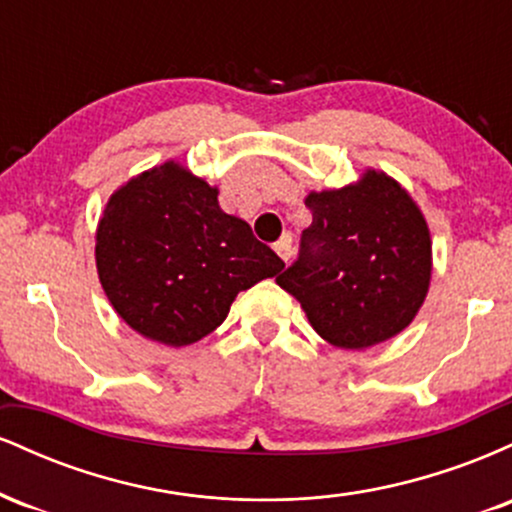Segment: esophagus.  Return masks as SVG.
<instances>
[{
	"mask_svg": "<svg viewBox=\"0 0 512 512\" xmlns=\"http://www.w3.org/2000/svg\"><path fill=\"white\" fill-rule=\"evenodd\" d=\"M274 250H276V255L281 257V260L289 262V260H291V255H293V248H291V233H284V236H281L279 240H276V243H274Z\"/></svg>",
	"mask_w": 512,
	"mask_h": 512,
	"instance_id": "1",
	"label": "esophagus"
}]
</instances>
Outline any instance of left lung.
Returning a JSON list of instances; mask_svg holds the SVG:
<instances>
[{
  "instance_id": "1",
  "label": "left lung",
  "mask_w": 512,
  "mask_h": 512,
  "mask_svg": "<svg viewBox=\"0 0 512 512\" xmlns=\"http://www.w3.org/2000/svg\"><path fill=\"white\" fill-rule=\"evenodd\" d=\"M313 223L276 284L339 349H368L414 320L431 281V236L414 199L378 170L342 190L310 192Z\"/></svg>"
}]
</instances>
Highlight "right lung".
<instances>
[{"label": "right lung", "instance_id": "obj_1", "mask_svg": "<svg viewBox=\"0 0 512 512\" xmlns=\"http://www.w3.org/2000/svg\"><path fill=\"white\" fill-rule=\"evenodd\" d=\"M219 190L178 163L146 170L110 197L96 267L117 315L146 339L187 346L226 320L240 291L284 269Z\"/></svg>", "mask_w": 512, "mask_h": 512}]
</instances>
